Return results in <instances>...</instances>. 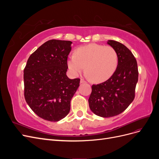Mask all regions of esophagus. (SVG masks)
<instances>
[{
    "label": "esophagus",
    "mask_w": 159,
    "mask_h": 159,
    "mask_svg": "<svg viewBox=\"0 0 159 159\" xmlns=\"http://www.w3.org/2000/svg\"><path fill=\"white\" fill-rule=\"evenodd\" d=\"M84 83H86V81L84 80V79H81L80 80V84H84Z\"/></svg>",
    "instance_id": "1"
}]
</instances>
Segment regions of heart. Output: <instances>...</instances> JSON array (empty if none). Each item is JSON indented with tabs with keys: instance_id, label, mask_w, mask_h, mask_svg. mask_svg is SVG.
<instances>
[{
	"instance_id": "1",
	"label": "heart",
	"mask_w": 159,
	"mask_h": 159,
	"mask_svg": "<svg viewBox=\"0 0 159 159\" xmlns=\"http://www.w3.org/2000/svg\"><path fill=\"white\" fill-rule=\"evenodd\" d=\"M68 67L71 73L75 75L85 73L93 82L106 81L114 74L118 64V57L113 48L97 44H90L79 47L75 55L68 57Z\"/></svg>"
}]
</instances>
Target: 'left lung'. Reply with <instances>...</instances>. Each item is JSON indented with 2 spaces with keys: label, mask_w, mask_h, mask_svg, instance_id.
Listing matches in <instances>:
<instances>
[{
  "label": "left lung",
  "mask_w": 159,
  "mask_h": 159,
  "mask_svg": "<svg viewBox=\"0 0 159 159\" xmlns=\"http://www.w3.org/2000/svg\"><path fill=\"white\" fill-rule=\"evenodd\" d=\"M107 44L117 52V69L109 80L92 85L88 99L91 111L102 117H114L129 107L134 98L139 75L132 52L119 42L108 40Z\"/></svg>",
  "instance_id": "1"
}]
</instances>
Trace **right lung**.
<instances>
[{"instance_id": "right-lung-1", "label": "right lung", "mask_w": 159, "mask_h": 159, "mask_svg": "<svg viewBox=\"0 0 159 159\" xmlns=\"http://www.w3.org/2000/svg\"><path fill=\"white\" fill-rule=\"evenodd\" d=\"M71 41L50 40L30 55L24 70L25 98L38 116L58 121L70 112L80 79L66 75Z\"/></svg>"}]
</instances>
